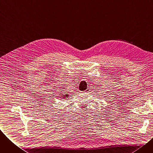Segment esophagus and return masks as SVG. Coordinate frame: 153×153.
<instances>
[{
    "label": "esophagus",
    "mask_w": 153,
    "mask_h": 153,
    "mask_svg": "<svg viewBox=\"0 0 153 153\" xmlns=\"http://www.w3.org/2000/svg\"><path fill=\"white\" fill-rule=\"evenodd\" d=\"M89 92V89H87L85 91H83L82 92V93H85V94H87L88 92Z\"/></svg>",
    "instance_id": "1"
}]
</instances>
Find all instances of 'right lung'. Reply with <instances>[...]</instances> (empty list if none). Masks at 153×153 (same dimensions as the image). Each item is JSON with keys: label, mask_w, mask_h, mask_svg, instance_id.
Returning <instances> with one entry per match:
<instances>
[{"label": "right lung", "mask_w": 153, "mask_h": 153, "mask_svg": "<svg viewBox=\"0 0 153 153\" xmlns=\"http://www.w3.org/2000/svg\"><path fill=\"white\" fill-rule=\"evenodd\" d=\"M61 94H60V98H61V99H65V98H67L68 97H69V95L68 94H62V95H61Z\"/></svg>", "instance_id": "obj_1"}]
</instances>
